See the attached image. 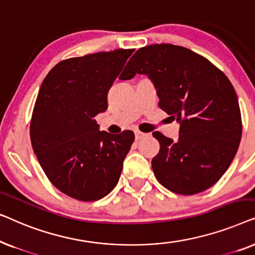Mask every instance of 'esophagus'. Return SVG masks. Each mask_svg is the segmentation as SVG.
Masks as SVG:
<instances>
[{
    "instance_id": "esophagus-1",
    "label": "esophagus",
    "mask_w": 255,
    "mask_h": 255,
    "mask_svg": "<svg viewBox=\"0 0 255 255\" xmlns=\"http://www.w3.org/2000/svg\"><path fill=\"white\" fill-rule=\"evenodd\" d=\"M134 134H135V140H140V139L146 138L148 135L147 133H144V132H140V131H135Z\"/></svg>"
}]
</instances>
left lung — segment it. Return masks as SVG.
<instances>
[{
	"instance_id": "1",
	"label": "left lung",
	"mask_w": 255,
	"mask_h": 255,
	"mask_svg": "<svg viewBox=\"0 0 255 255\" xmlns=\"http://www.w3.org/2000/svg\"><path fill=\"white\" fill-rule=\"evenodd\" d=\"M137 73L152 80L160 109L180 123L175 141L153 133L160 142L152 159L156 180L180 195L207 190L231 165L242 139V115L232 83L208 59L172 44L139 48L120 79L130 80Z\"/></svg>"
}]
</instances>
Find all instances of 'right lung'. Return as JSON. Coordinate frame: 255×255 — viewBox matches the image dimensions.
Segmentation results:
<instances>
[{
  "label": "right lung",
  "mask_w": 255,
  "mask_h": 255,
  "mask_svg": "<svg viewBox=\"0 0 255 255\" xmlns=\"http://www.w3.org/2000/svg\"><path fill=\"white\" fill-rule=\"evenodd\" d=\"M133 51L66 59L41 83L31 117V144L51 183L75 200H101L120 180L134 133L100 131L94 118L107 110L109 89Z\"/></svg>",
  "instance_id": "add662e5"
}]
</instances>
